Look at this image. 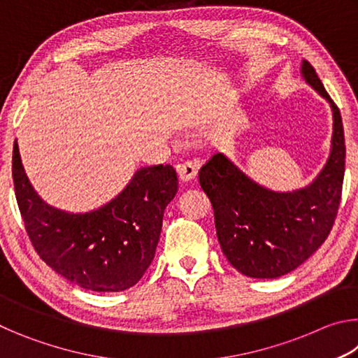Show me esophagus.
Listing matches in <instances>:
<instances>
[{
    "label": "esophagus",
    "instance_id": "1",
    "mask_svg": "<svg viewBox=\"0 0 358 358\" xmlns=\"http://www.w3.org/2000/svg\"><path fill=\"white\" fill-rule=\"evenodd\" d=\"M177 173L178 178L183 181V183H189L197 175V167L192 164V162H183V164L177 166Z\"/></svg>",
    "mask_w": 358,
    "mask_h": 358
}]
</instances>
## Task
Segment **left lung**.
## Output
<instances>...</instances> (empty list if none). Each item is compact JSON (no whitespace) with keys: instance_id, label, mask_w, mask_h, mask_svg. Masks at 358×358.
<instances>
[{"instance_id":"obj_1","label":"left lung","mask_w":358,"mask_h":358,"mask_svg":"<svg viewBox=\"0 0 358 358\" xmlns=\"http://www.w3.org/2000/svg\"><path fill=\"white\" fill-rule=\"evenodd\" d=\"M300 72L331 108L330 155L317 177L300 189L273 191L224 153H216L199 173L224 256L250 278H280L311 257L329 237L341 201L346 159L341 115L306 59Z\"/></svg>"}]
</instances>
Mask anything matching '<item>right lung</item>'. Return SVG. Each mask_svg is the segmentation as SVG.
Here are the masks:
<instances>
[{
    "label": "right lung",
    "mask_w": 358,
    "mask_h": 358,
    "mask_svg": "<svg viewBox=\"0 0 358 358\" xmlns=\"http://www.w3.org/2000/svg\"><path fill=\"white\" fill-rule=\"evenodd\" d=\"M12 178L29 240L58 275L94 292L134 286L155 257L162 216L178 191L172 166L137 169L129 183L99 208L72 213L34 189L14 142Z\"/></svg>",
    "instance_id": "1"
}]
</instances>
